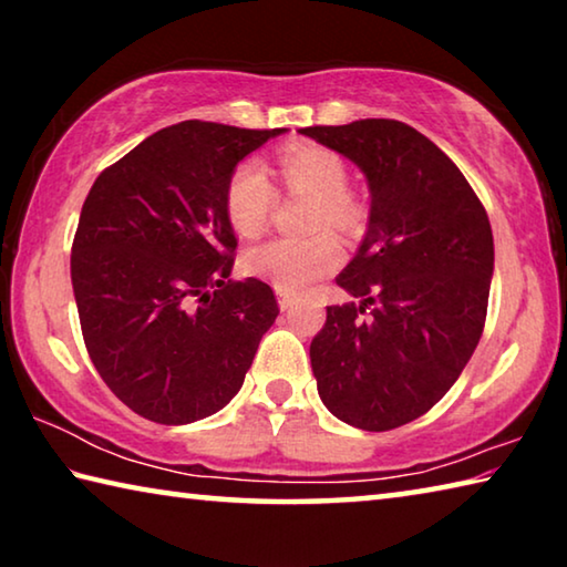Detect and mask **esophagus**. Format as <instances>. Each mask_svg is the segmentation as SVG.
<instances>
[{"instance_id":"esophagus-1","label":"esophagus","mask_w":567,"mask_h":567,"mask_svg":"<svg viewBox=\"0 0 567 567\" xmlns=\"http://www.w3.org/2000/svg\"><path fill=\"white\" fill-rule=\"evenodd\" d=\"M277 305H280V310H290V307L295 305V297L290 292L277 290Z\"/></svg>"}]
</instances>
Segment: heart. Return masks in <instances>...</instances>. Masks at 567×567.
<instances>
[{
    "instance_id": "heart-1",
    "label": "heart",
    "mask_w": 567,
    "mask_h": 567,
    "mask_svg": "<svg viewBox=\"0 0 567 567\" xmlns=\"http://www.w3.org/2000/svg\"><path fill=\"white\" fill-rule=\"evenodd\" d=\"M285 187L297 195H310V227L334 225L348 229L360 219V207L348 192V165L332 150L297 142L277 155ZM277 203V192L260 162L239 165L225 189V209L237 235H260ZM342 260L338 235L315 233L310 237H272L245 249L243 267L282 292H302L320 277L330 275Z\"/></svg>"
}]
</instances>
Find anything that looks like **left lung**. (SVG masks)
Masks as SVG:
<instances>
[{"label":"left lung","instance_id":"left-lung-1","mask_svg":"<svg viewBox=\"0 0 567 567\" xmlns=\"http://www.w3.org/2000/svg\"><path fill=\"white\" fill-rule=\"evenodd\" d=\"M300 132L354 162L370 187L368 233L334 280L360 302L330 305L310 344L318 392L334 417L385 433L425 415L473 358L495 265L491 219L455 162L405 122Z\"/></svg>","mask_w":567,"mask_h":567}]
</instances>
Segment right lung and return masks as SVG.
Segmentation results:
<instances>
[{
  "label": "right lung",
  "instance_id": "1",
  "mask_svg": "<svg viewBox=\"0 0 567 567\" xmlns=\"http://www.w3.org/2000/svg\"><path fill=\"white\" fill-rule=\"evenodd\" d=\"M282 132L187 120L94 179L72 243L76 312L100 378L137 415H215L280 315L270 285L229 280L225 189L237 162Z\"/></svg>",
  "mask_w": 567,
  "mask_h": 567
}]
</instances>
